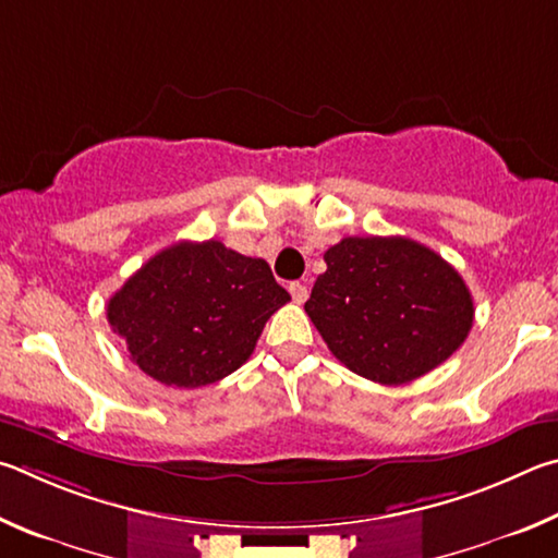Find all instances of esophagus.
<instances>
[{
  "instance_id": "34e87169",
  "label": "esophagus",
  "mask_w": 558,
  "mask_h": 558,
  "mask_svg": "<svg viewBox=\"0 0 558 558\" xmlns=\"http://www.w3.org/2000/svg\"><path fill=\"white\" fill-rule=\"evenodd\" d=\"M289 291H291V299H294L296 304H304V301L308 299V289L301 284V281H291Z\"/></svg>"
}]
</instances>
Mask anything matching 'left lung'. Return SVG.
Returning <instances> with one entry per match:
<instances>
[{
    "mask_svg": "<svg viewBox=\"0 0 558 558\" xmlns=\"http://www.w3.org/2000/svg\"><path fill=\"white\" fill-rule=\"evenodd\" d=\"M306 301L340 363L379 385L432 373L473 328V296L441 254L409 238H343Z\"/></svg>",
    "mask_w": 558,
    "mask_h": 558,
    "instance_id": "8db88e82",
    "label": "left lung"
}]
</instances>
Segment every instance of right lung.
<instances>
[{"label": "right lung", "mask_w": 558, "mask_h": 558, "mask_svg": "<svg viewBox=\"0 0 558 558\" xmlns=\"http://www.w3.org/2000/svg\"><path fill=\"white\" fill-rule=\"evenodd\" d=\"M287 301L264 259L218 240L175 242L114 291L107 320L142 373L195 389L247 363L264 324Z\"/></svg>", "instance_id": "1"}]
</instances>
